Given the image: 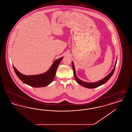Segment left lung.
<instances>
[{
  "mask_svg": "<svg viewBox=\"0 0 132 132\" xmlns=\"http://www.w3.org/2000/svg\"><path fill=\"white\" fill-rule=\"evenodd\" d=\"M116 63H117V60L116 61V62L115 64L113 70L105 78H104L103 79H101L100 81H98L97 82H84L83 81L81 80L77 77V76L76 75V70L75 66H74V64L73 62H72V67H73V72H74V75L75 77L76 81V82H77L78 84H79V85H81L82 87H85V88H94L98 87L101 85L104 84L105 82H106L110 79V78L111 77V76H112L114 73L115 69Z\"/></svg>",
  "mask_w": 132,
  "mask_h": 132,
  "instance_id": "left-lung-1",
  "label": "left lung"
}]
</instances>
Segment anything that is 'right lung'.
I'll return each instance as SVG.
<instances>
[{"label":"right lung","instance_id":"right-lung-1","mask_svg":"<svg viewBox=\"0 0 132 132\" xmlns=\"http://www.w3.org/2000/svg\"><path fill=\"white\" fill-rule=\"evenodd\" d=\"M63 58L62 57L56 60L47 71L39 75H25L19 72L15 67H13L16 74L24 84L34 88L44 87L53 81L57 67Z\"/></svg>","mask_w":132,"mask_h":132}]
</instances>
